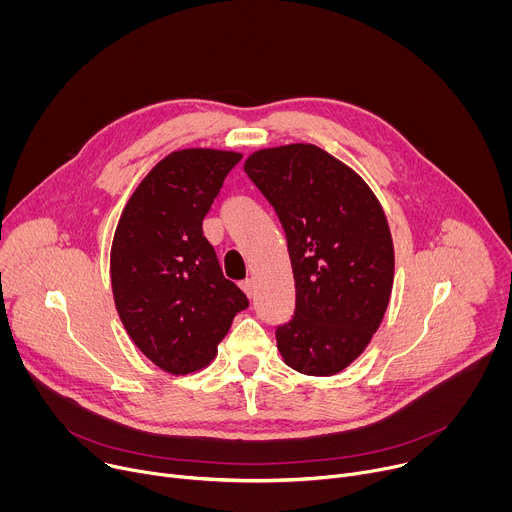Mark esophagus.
<instances>
[{"label":"esophagus","instance_id":"34e87169","mask_svg":"<svg viewBox=\"0 0 512 512\" xmlns=\"http://www.w3.org/2000/svg\"><path fill=\"white\" fill-rule=\"evenodd\" d=\"M241 289L247 294V298H255V279H245L241 281Z\"/></svg>","mask_w":512,"mask_h":512}]
</instances>
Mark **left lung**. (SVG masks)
Here are the masks:
<instances>
[{"label":"left lung","mask_w":512,"mask_h":512,"mask_svg":"<svg viewBox=\"0 0 512 512\" xmlns=\"http://www.w3.org/2000/svg\"><path fill=\"white\" fill-rule=\"evenodd\" d=\"M243 168L275 208L294 269L296 314L275 332L283 362L336 375L369 346L391 300L385 210L352 168L312 143L257 150Z\"/></svg>","instance_id":"left-lung-1"}]
</instances>
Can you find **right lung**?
Wrapping results in <instances>:
<instances>
[{
  "label": "right lung",
  "mask_w": 512,
  "mask_h": 512,
  "mask_svg": "<svg viewBox=\"0 0 512 512\" xmlns=\"http://www.w3.org/2000/svg\"><path fill=\"white\" fill-rule=\"evenodd\" d=\"M241 158L210 148L172 152L139 182L113 235L117 314L133 344L170 375L208 367L249 306L202 235L206 212Z\"/></svg>",
  "instance_id": "add662e5"
}]
</instances>
